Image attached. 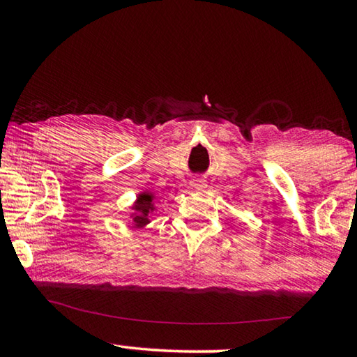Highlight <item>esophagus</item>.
<instances>
[{
    "mask_svg": "<svg viewBox=\"0 0 357 357\" xmlns=\"http://www.w3.org/2000/svg\"><path fill=\"white\" fill-rule=\"evenodd\" d=\"M189 185H190V189H193V190H200V189H204V187H206L208 184H206V181L202 179V178H193Z\"/></svg>",
    "mask_w": 357,
    "mask_h": 357,
    "instance_id": "34e87169",
    "label": "esophagus"
}]
</instances>
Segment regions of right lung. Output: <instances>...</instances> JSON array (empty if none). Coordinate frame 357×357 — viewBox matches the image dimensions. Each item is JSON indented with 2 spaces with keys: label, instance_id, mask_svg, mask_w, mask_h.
Here are the masks:
<instances>
[{
  "label": "right lung",
  "instance_id": "add662e5",
  "mask_svg": "<svg viewBox=\"0 0 357 357\" xmlns=\"http://www.w3.org/2000/svg\"><path fill=\"white\" fill-rule=\"evenodd\" d=\"M155 195L153 192L144 190L137 195L135 203L132 204L130 219L135 228H144L151 222V214L155 211Z\"/></svg>",
  "mask_w": 357,
  "mask_h": 357
}]
</instances>
